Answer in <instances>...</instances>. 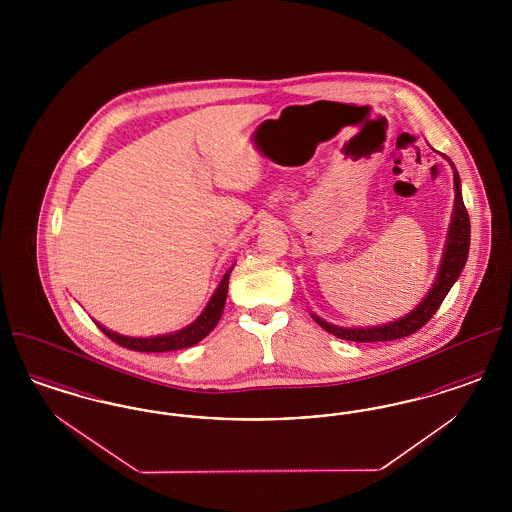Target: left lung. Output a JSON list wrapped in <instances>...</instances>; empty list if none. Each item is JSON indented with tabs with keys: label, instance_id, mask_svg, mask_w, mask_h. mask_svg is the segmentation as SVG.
<instances>
[{
	"label": "left lung",
	"instance_id": "1",
	"mask_svg": "<svg viewBox=\"0 0 512 512\" xmlns=\"http://www.w3.org/2000/svg\"><path fill=\"white\" fill-rule=\"evenodd\" d=\"M453 169V184H455V203H453V215L449 222V230H447V240L443 247V255H441V263H439L438 276L430 288V292L424 295V299L414 307L411 313H407L405 317L395 318L388 324H380V326H366V328H345L338 326L332 322H326L324 318L318 317L315 313H311L313 320L317 322L320 328H324L326 332L334 334L336 338L347 341H390L399 340V338H407L414 334L416 330H420L430 318L434 317V313L438 311L441 301L445 299V295L453 288V284L457 282V278L461 276L466 259H468V249H470V219L464 207L463 192H461V178L459 172L455 169L453 161L443 155Z\"/></svg>",
	"mask_w": 512,
	"mask_h": 512
}]
</instances>
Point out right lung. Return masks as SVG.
<instances>
[{"label": "right lung", "instance_id": "add662e5", "mask_svg": "<svg viewBox=\"0 0 512 512\" xmlns=\"http://www.w3.org/2000/svg\"><path fill=\"white\" fill-rule=\"evenodd\" d=\"M232 267L226 270V274L222 276L220 280L219 288L215 290V293L211 295L207 307L203 309V313L199 317L195 318L194 322L178 332H172V334H163V336H153V338H130V336H122L117 334L109 328H105L103 324H98L99 330L111 338L113 341H117L122 347H128V349H134V351H144V353H163V351H176V349H186V347H192L195 343L203 340L205 336L211 334V330L217 326V322L220 320V315L224 311V303H226V295H228V280H230V272Z\"/></svg>", "mask_w": 512, "mask_h": 512}]
</instances>
